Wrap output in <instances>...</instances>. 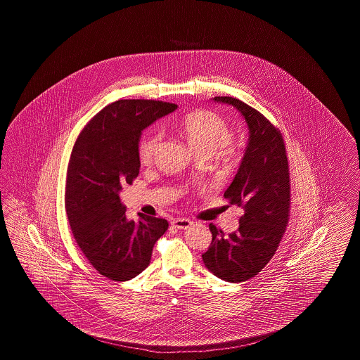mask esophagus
<instances>
[{
    "mask_svg": "<svg viewBox=\"0 0 360 360\" xmlns=\"http://www.w3.org/2000/svg\"><path fill=\"white\" fill-rule=\"evenodd\" d=\"M172 225L174 228H176V229H188L190 228L191 225H193V221L191 220H188V219H174L172 221Z\"/></svg>",
    "mask_w": 360,
    "mask_h": 360,
    "instance_id": "esophagus-1",
    "label": "esophagus"
}]
</instances>
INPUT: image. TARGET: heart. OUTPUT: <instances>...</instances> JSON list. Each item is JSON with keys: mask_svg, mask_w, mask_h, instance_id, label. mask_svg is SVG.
Returning a JSON list of instances; mask_svg holds the SVG:
<instances>
[{"mask_svg": "<svg viewBox=\"0 0 360 360\" xmlns=\"http://www.w3.org/2000/svg\"><path fill=\"white\" fill-rule=\"evenodd\" d=\"M176 131L201 156L217 154L224 160H231L238 154L236 147L229 141L232 137L229 124L223 116L212 110L198 109L188 112L176 122ZM159 146V134L154 132L143 137L137 148L140 163L144 166L151 165Z\"/></svg>", "mask_w": 360, "mask_h": 360, "instance_id": "1", "label": "heart"}]
</instances>
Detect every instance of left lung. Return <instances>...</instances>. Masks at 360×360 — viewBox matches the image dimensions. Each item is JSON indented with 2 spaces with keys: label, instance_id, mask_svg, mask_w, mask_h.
<instances>
[{
  "label": "left lung",
  "instance_id": "left-lung-1",
  "mask_svg": "<svg viewBox=\"0 0 360 360\" xmlns=\"http://www.w3.org/2000/svg\"><path fill=\"white\" fill-rule=\"evenodd\" d=\"M233 105L248 124L250 139L238 174L224 197L241 206L239 229L225 235L209 225L212 243L202 259L209 271L228 282L259 274L274 257L290 216V172L281 131L257 109L233 97H214Z\"/></svg>",
  "mask_w": 360,
  "mask_h": 360
}]
</instances>
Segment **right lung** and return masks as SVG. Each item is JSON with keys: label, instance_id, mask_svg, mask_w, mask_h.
<instances>
[{"label": "right lung", "instance_id": "add662e5", "mask_svg": "<svg viewBox=\"0 0 360 360\" xmlns=\"http://www.w3.org/2000/svg\"><path fill=\"white\" fill-rule=\"evenodd\" d=\"M178 105L156 100H119L100 110L77 137L70 156L65 206L72 236L100 274L124 282L151 260L167 231L165 219L139 214L127 220L119 191L139 175L141 131Z\"/></svg>", "mask_w": 360, "mask_h": 360}]
</instances>
